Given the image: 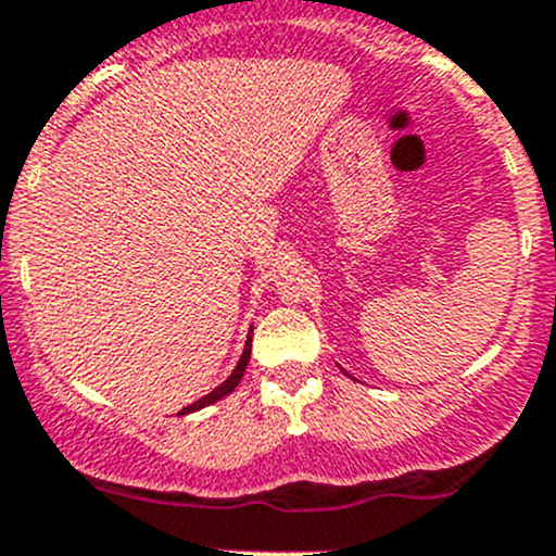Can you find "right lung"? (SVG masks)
<instances>
[{"label":"right lung","instance_id":"right-lung-1","mask_svg":"<svg viewBox=\"0 0 556 556\" xmlns=\"http://www.w3.org/2000/svg\"><path fill=\"white\" fill-rule=\"evenodd\" d=\"M250 352H252V333L247 336V344H244V352H242V357H239V363H237V368H233V374L231 377L226 379V382H223L220 387H215V390L210 392V395H204L201 397V401H195V403H190V406H185L182 412L179 414H190V412H199V408H204V406H210V403H215V401H220V397H226L228 392H233L237 390V384L242 382V377H244V368H247V363H250Z\"/></svg>","mask_w":556,"mask_h":556}]
</instances>
